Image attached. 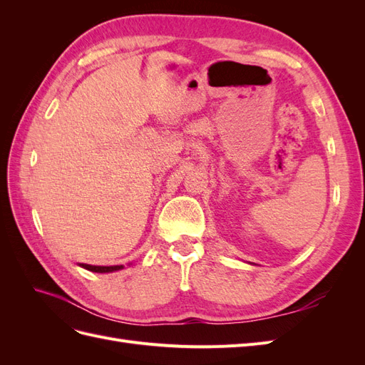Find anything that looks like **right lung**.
Returning a JSON list of instances; mask_svg holds the SVG:
<instances>
[{
    "label": "right lung",
    "instance_id": "right-lung-1",
    "mask_svg": "<svg viewBox=\"0 0 365 365\" xmlns=\"http://www.w3.org/2000/svg\"><path fill=\"white\" fill-rule=\"evenodd\" d=\"M81 267L88 271H93V272H114V271L123 269V264H114V267H96V264L81 263Z\"/></svg>",
    "mask_w": 365,
    "mask_h": 365
}]
</instances>
